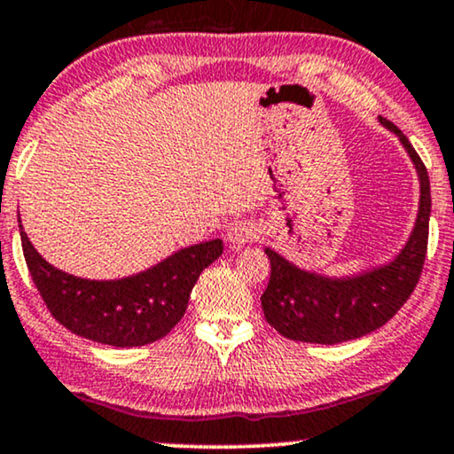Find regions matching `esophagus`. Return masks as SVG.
<instances>
[{
    "instance_id": "34e87169",
    "label": "esophagus",
    "mask_w": 454,
    "mask_h": 454,
    "mask_svg": "<svg viewBox=\"0 0 454 454\" xmlns=\"http://www.w3.org/2000/svg\"><path fill=\"white\" fill-rule=\"evenodd\" d=\"M260 234H262V231H260L258 223L247 222V220L234 222L232 226L228 228V241L241 247V245H247L251 241H258Z\"/></svg>"
}]
</instances>
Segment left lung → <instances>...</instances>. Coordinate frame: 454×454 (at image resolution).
Instances as JSON below:
<instances>
[{
	"mask_svg": "<svg viewBox=\"0 0 454 454\" xmlns=\"http://www.w3.org/2000/svg\"><path fill=\"white\" fill-rule=\"evenodd\" d=\"M379 120L400 137L419 173L420 199L411 239L389 264L340 279L298 269L266 247L270 281L260 298L262 309L266 321L289 340L336 345L379 330L411 298L423 272L431 213L427 168L406 135L387 118Z\"/></svg>",
	"mask_w": 454,
	"mask_h": 454,
	"instance_id": "1",
	"label": "left lung"
}]
</instances>
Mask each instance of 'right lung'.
Here are the masks:
<instances>
[{
  "instance_id": "add662e5",
  "label": "right lung",
  "mask_w": 454,
  "mask_h": 454,
  "mask_svg": "<svg viewBox=\"0 0 454 454\" xmlns=\"http://www.w3.org/2000/svg\"><path fill=\"white\" fill-rule=\"evenodd\" d=\"M19 228L27 269L51 315L74 334L109 347H144L167 336L188 309L199 275L223 251L222 239H213L175 251L139 275L90 281L48 264Z\"/></svg>"
}]
</instances>
